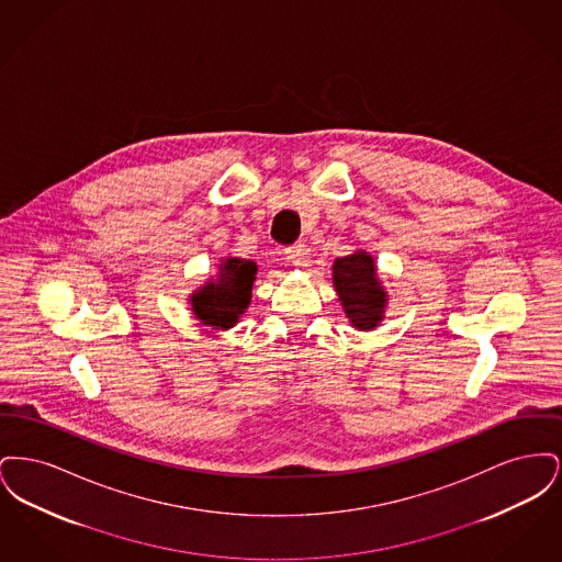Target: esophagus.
<instances>
[{
  "mask_svg": "<svg viewBox=\"0 0 562 562\" xmlns=\"http://www.w3.org/2000/svg\"><path fill=\"white\" fill-rule=\"evenodd\" d=\"M284 252H286L289 263L294 266V268H307L310 261H312V250H310V246H305V244L289 246Z\"/></svg>",
  "mask_w": 562,
  "mask_h": 562,
  "instance_id": "1",
  "label": "esophagus"
}]
</instances>
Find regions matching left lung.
<instances>
[{
  "instance_id": "1",
  "label": "left lung",
  "mask_w": 562,
  "mask_h": 562,
  "mask_svg": "<svg viewBox=\"0 0 562 562\" xmlns=\"http://www.w3.org/2000/svg\"><path fill=\"white\" fill-rule=\"evenodd\" d=\"M333 284L353 328L371 330L379 326L387 305V293L376 278L374 259L367 250L335 259Z\"/></svg>"
}]
</instances>
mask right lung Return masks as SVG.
<instances>
[{"label":"right lung","instance_id":"add662e5","mask_svg":"<svg viewBox=\"0 0 562 562\" xmlns=\"http://www.w3.org/2000/svg\"><path fill=\"white\" fill-rule=\"evenodd\" d=\"M255 273L257 266L252 261L238 257L225 259L218 266V276L191 294L189 301L195 318L216 330L236 326L250 303Z\"/></svg>","mask_w":562,"mask_h":562}]
</instances>
